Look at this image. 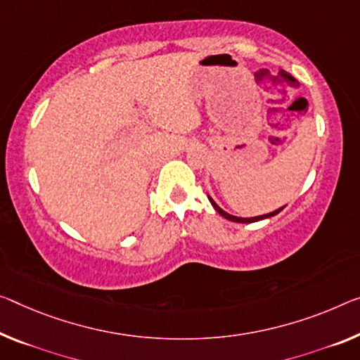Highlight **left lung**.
I'll return each mask as SVG.
<instances>
[{
	"label": "left lung",
	"mask_w": 360,
	"mask_h": 360,
	"mask_svg": "<svg viewBox=\"0 0 360 360\" xmlns=\"http://www.w3.org/2000/svg\"><path fill=\"white\" fill-rule=\"evenodd\" d=\"M207 198H209V201H211L212 207L215 209V211H217V212H219L220 215H222V217H225L226 220H230V222H236V224H252V222H259V220L274 217V215H276L278 212L283 211V207H280V209H276V211H274V212H269V214H264V215H257V217H236V215H231V214H229V212H225L224 209H220V207L217 206V202H215L211 196H207Z\"/></svg>",
	"instance_id": "obj_1"
}]
</instances>
